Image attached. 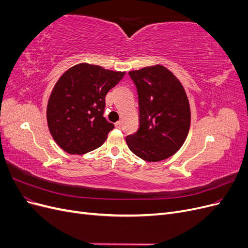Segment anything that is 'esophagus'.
<instances>
[{"instance_id": "obj_1", "label": "esophagus", "mask_w": 248, "mask_h": 248, "mask_svg": "<svg viewBox=\"0 0 248 248\" xmlns=\"http://www.w3.org/2000/svg\"><path fill=\"white\" fill-rule=\"evenodd\" d=\"M115 126H116V128L120 129V128H121V126H122V122H121V121L116 122V123H115Z\"/></svg>"}]
</instances>
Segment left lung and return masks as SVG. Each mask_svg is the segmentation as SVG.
Here are the masks:
<instances>
[{
	"label": "left lung",
	"instance_id": "8db88e82",
	"mask_svg": "<svg viewBox=\"0 0 248 248\" xmlns=\"http://www.w3.org/2000/svg\"><path fill=\"white\" fill-rule=\"evenodd\" d=\"M139 94V130L126 138L132 153L150 162L167 159L182 147L190 107L180 80L162 65L128 72Z\"/></svg>",
	"mask_w": 248,
	"mask_h": 248
}]
</instances>
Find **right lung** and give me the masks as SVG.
Wrapping results in <instances>:
<instances>
[{
	"mask_svg": "<svg viewBox=\"0 0 248 248\" xmlns=\"http://www.w3.org/2000/svg\"><path fill=\"white\" fill-rule=\"evenodd\" d=\"M125 72L80 63L65 71L52 89L46 108L52 139L69 154L100 147L114 124L103 117L106 95Z\"/></svg>",
	"mask_w": 248,
	"mask_h": 248,
	"instance_id": "1",
	"label": "right lung"
}]
</instances>
